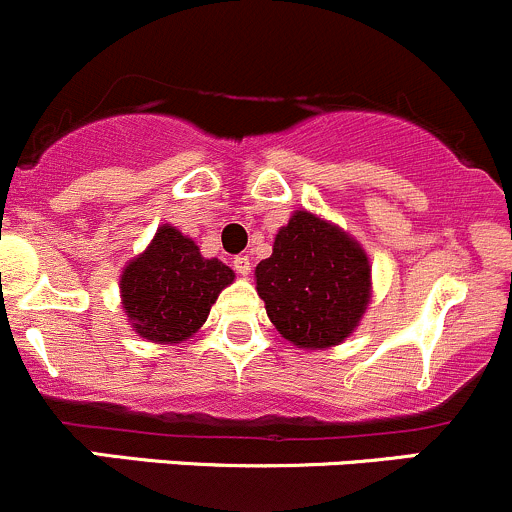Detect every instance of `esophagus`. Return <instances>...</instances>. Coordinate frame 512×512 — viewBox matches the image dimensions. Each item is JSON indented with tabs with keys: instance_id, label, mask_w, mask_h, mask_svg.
<instances>
[{
	"instance_id": "obj_1",
	"label": "esophagus",
	"mask_w": 512,
	"mask_h": 512,
	"mask_svg": "<svg viewBox=\"0 0 512 512\" xmlns=\"http://www.w3.org/2000/svg\"><path fill=\"white\" fill-rule=\"evenodd\" d=\"M234 268L239 276H249L251 273V258L249 256H236L234 258Z\"/></svg>"
}]
</instances>
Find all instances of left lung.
I'll use <instances>...</instances> for the list:
<instances>
[{
    "label": "left lung",
    "instance_id": "left-lung-1",
    "mask_svg": "<svg viewBox=\"0 0 512 512\" xmlns=\"http://www.w3.org/2000/svg\"><path fill=\"white\" fill-rule=\"evenodd\" d=\"M256 291L276 331L303 351L353 336L373 296L371 261L348 231L311 211H293L256 266Z\"/></svg>",
    "mask_w": 512,
    "mask_h": 512
}]
</instances>
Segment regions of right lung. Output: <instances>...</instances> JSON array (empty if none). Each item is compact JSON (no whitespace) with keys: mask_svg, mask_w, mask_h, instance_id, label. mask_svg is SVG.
Segmentation results:
<instances>
[{"mask_svg":"<svg viewBox=\"0 0 512 512\" xmlns=\"http://www.w3.org/2000/svg\"><path fill=\"white\" fill-rule=\"evenodd\" d=\"M234 278L224 261L201 256L194 239L161 224L151 244L121 271V308L131 331L174 346L204 326L219 293Z\"/></svg>","mask_w":512,"mask_h":512,"instance_id":"right-lung-1","label":"right lung"}]
</instances>
